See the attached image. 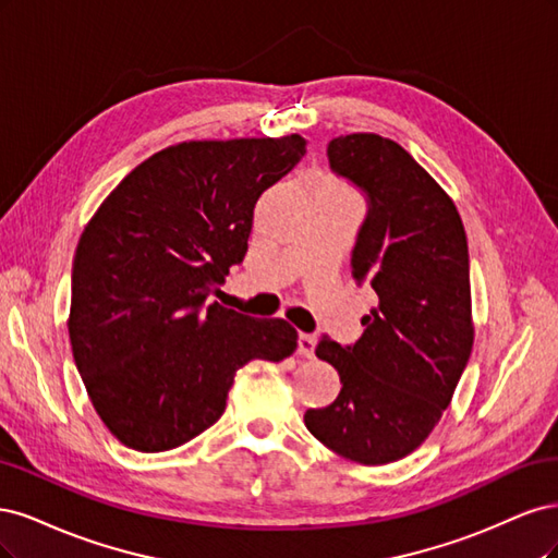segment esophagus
<instances>
[{"instance_id": "esophagus-1", "label": "esophagus", "mask_w": 558, "mask_h": 558, "mask_svg": "<svg viewBox=\"0 0 558 558\" xmlns=\"http://www.w3.org/2000/svg\"><path fill=\"white\" fill-rule=\"evenodd\" d=\"M315 345H317V340H315V336H311V333H299V345H296V352L301 354V356H315Z\"/></svg>"}]
</instances>
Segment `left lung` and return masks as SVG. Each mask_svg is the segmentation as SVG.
Instances as JSON below:
<instances>
[{
    "mask_svg": "<svg viewBox=\"0 0 558 558\" xmlns=\"http://www.w3.org/2000/svg\"><path fill=\"white\" fill-rule=\"evenodd\" d=\"M327 153L331 169L368 194L352 274L371 282L377 305L354 345L317 343L343 389L303 420L336 454L380 465L428 438L469 364V243L454 202L397 141L356 132L333 138Z\"/></svg>",
    "mask_w": 558,
    "mask_h": 558,
    "instance_id": "obj_1",
    "label": "left lung"
}]
</instances>
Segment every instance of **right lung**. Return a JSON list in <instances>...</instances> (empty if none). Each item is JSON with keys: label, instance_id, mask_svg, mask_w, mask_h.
<instances>
[{"label": "right lung", "instance_id": "1", "mask_svg": "<svg viewBox=\"0 0 558 558\" xmlns=\"http://www.w3.org/2000/svg\"><path fill=\"white\" fill-rule=\"evenodd\" d=\"M308 141H183L150 155L85 225L71 271L69 340L87 397L136 452H167L222 417L236 371L296 350L284 319L210 294L243 262L259 194Z\"/></svg>", "mask_w": 558, "mask_h": 558}]
</instances>
